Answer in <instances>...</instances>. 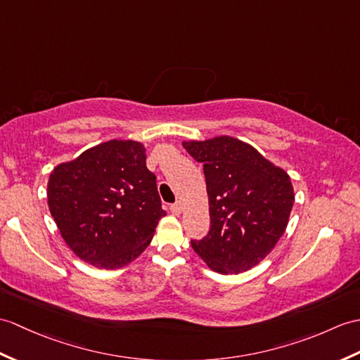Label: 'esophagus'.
Returning <instances> with one entry per match:
<instances>
[{"label": "esophagus", "mask_w": 360, "mask_h": 360, "mask_svg": "<svg viewBox=\"0 0 360 360\" xmlns=\"http://www.w3.org/2000/svg\"><path fill=\"white\" fill-rule=\"evenodd\" d=\"M170 212L173 214H179L182 212V204L179 202V200H178V202H174V204L170 205Z\"/></svg>", "instance_id": "obj_1"}]
</instances>
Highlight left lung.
<instances>
[{"label":"left lung","mask_w":360,"mask_h":360,"mask_svg":"<svg viewBox=\"0 0 360 360\" xmlns=\"http://www.w3.org/2000/svg\"><path fill=\"white\" fill-rule=\"evenodd\" d=\"M184 148L204 164L210 204V230L191 247L218 273L250 270L285 231L295 202L290 176L235 138L184 142Z\"/></svg>","instance_id":"left-lung-1"}]
</instances>
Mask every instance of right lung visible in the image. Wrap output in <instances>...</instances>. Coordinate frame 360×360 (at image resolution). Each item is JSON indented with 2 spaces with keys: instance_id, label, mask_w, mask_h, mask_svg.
Instances as JSON below:
<instances>
[{
  "instance_id": "add662e5",
  "label": "right lung",
  "mask_w": 360,
  "mask_h": 360,
  "mask_svg": "<svg viewBox=\"0 0 360 360\" xmlns=\"http://www.w3.org/2000/svg\"><path fill=\"white\" fill-rule=\"evenodd\" d=\"M47 200L75 255L108 270L144 252L165 216L146 148L135 141H108L58 165Z\"/></svg>"
}]
</instances>
